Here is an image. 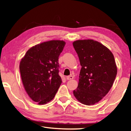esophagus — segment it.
<instances>
[{
  "mask_svg": "<svg viewBox=\"0 0 131 131\" xmlns=\"http://www.w3.org/2000/svg\"><path fill=\"white\" fill-rule=\"evenodd\" d=\"M73 78H74V77H73V76H72V75L66 77V79H67V80H71V79H73Z\"/></svg>",
  "mask_w": 131,
  "mask_h": 131,
  "instance_id": "esophagus-1",
  "label": "esophagus"
}]
</instances>
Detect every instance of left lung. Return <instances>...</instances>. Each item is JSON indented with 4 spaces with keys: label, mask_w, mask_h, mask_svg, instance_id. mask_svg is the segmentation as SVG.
Listing matches in <instances>:
<instances>
[{
    "label": "left lung",
    "mask_w": 131,
    "mask_h": 131,
    "mask_svg": "<svg viewBox=\"0 0 131 131\" xmlns=\"http://www.w3.org/2000/svg\"><path fill=\"white\" fill-rule=\"evenodd\" d=\"M73 44L82 66L74 95L83 104L94 105L106 96L114 82L117 74L114 57L95 40H79Z\"/></svg>",
    "instance_id": "8db88e82"
}]
</instances>
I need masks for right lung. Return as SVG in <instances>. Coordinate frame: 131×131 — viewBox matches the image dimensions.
I'll list each match as a JSON object with an SVG mask.
<instances>
[{"label": "right lung", "instance_id": "obj_1", "mask_svg": "<svg viewBox=\"0 0 131 131\" xmlns=\"http://www.w3.org/2000/svg\"><path fill=\"white\" fill-rule=\"evenodd\" d=\"M63 40H51L31 47L19 64L22 81L27 93L38 104L54 98L62 79L58 57L65 47Z\"/></svg>", "mask_w": 131, "mask_h": 131}]
</instances>
